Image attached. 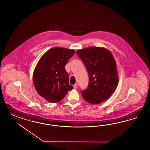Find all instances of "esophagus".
<instances>
[{
    "label": "esophagus",
    "instance_id": "1",
    "mask_svg": "<svg viewBox=\"0 0 150 150\" xmlns=\"http://www.w3.org/2000/svg\"><path fill=\"white\" fill-rule=\"evenodd\" d=\"M74 88H75V89H77V87H78V86H77V84H74L73 86Z\"/></svg>",
    "mask_w": 150,
    "mask_h": 150
}]
</instances>
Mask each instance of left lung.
<instances>
[{
	"label": "left lung",
	"mask_w": 150,
	"mask_h": 150,
	"mask_svg": "<svg viewBox=\"0 0 150 150\" xmlns=\"http://www.w3.org/2000/svg\"><path fill=\"white\" fill-rule=\"evenodd\" d=\"M88 75V88L81 91L83 98L92 104H99L108 99L118 84L115 60L111 52L103 47H90L77 50Z\"/></svg>",
	"instance_id": "left-lung-1"
}]
</instances>
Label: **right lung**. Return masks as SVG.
<instances>
[{
	"label": "right lung",
	"instance_id": "right-lung-1",
	"mask_svg": "<svg viewBox=\"0 0 150 150\" xmlns=\"http://www.w3.org/2000/svg\"><path fill=\"white\" fill-rule=\"evenodd\" d=\"M74 54L73 49L51 48L36 66L33 77L34 86L38 94L49 102H59L73 88L64 66Z\"/></svg>",
	"mask_w": 150,
	"mask_h": 150
}]
</instances>
